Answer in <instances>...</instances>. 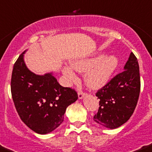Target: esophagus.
<instances>
[{
	"label": "esophagus",
	"instance_id": "obj_1",
	"mask_svg": "<svg viewBox=\"0 0 152 152\" xmlns=\"http://www.w3.org/2000/svg\"><path fill=\"white\" fill-rule=\"evenodd\" d=\"M85 96H86V94H85V93H83V92H82V91L78 92V97L80 100H82L83 98Z\"/></svg>",
	"mask_w": 152,
	"mask_h": 152
}]
</instances>
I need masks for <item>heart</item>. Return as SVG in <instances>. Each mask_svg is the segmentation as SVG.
<instances>
[{"label": "heart", "mask_w": 152, "mask_h": 152, "mask_svg": "<svg viewBox=\"0 0 152 152\" xmlns=\"http://www.w3.org/2000/svg\"><path fill=\"white\" fill-rule=\"evenodd\" d=\"M119 60L113 55H97L70 62V66L79 72L84 73V82L88 87L98 90L104 86L117 69ZM63 75L69 82L76 80V74L69 66L62 69Z\"/></svg>", "instance_id": "1"}]
</instances>
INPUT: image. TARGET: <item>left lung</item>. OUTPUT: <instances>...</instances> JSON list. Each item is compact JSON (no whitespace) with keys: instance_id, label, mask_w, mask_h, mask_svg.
<instances>
[{"instance_id":"obj_1","label":"left lung","mask_w":152,"mask_h":152,"mask_svg":"<svg viewBox=\"0 0 152 152\" xmlns=\"http://www.w3.org/2000/svg\"><path fill=\"white\" fill-rule=\"evenodd\" d=\"M124 69L96 94L100 99V107L94 121L109 129L121 127L130 119L140 94L139 65L133 52Z\"/></svg>"}]
</instances>
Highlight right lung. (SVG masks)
I'll list each match as a JSON object with an SVG mask.
<instances>
[{"instance_id": "add662e5", "label": "right lung", "mask_w": 152, "mask_h": 152, "mask_svg": "<svg viewBox=\"0 0 152 152\" xmlns=\"http://www.w3.org/2000/svg\"><path fill=\"white\" fill-rule=\"evenodd\" d=\"M25 52L14 65L12 99L21 121L37 134H46L62 123L66 108L77 100L78 95L59 85L52 72L37 75L30 71L24 60Z\"/></svg>"}]
</instances>
